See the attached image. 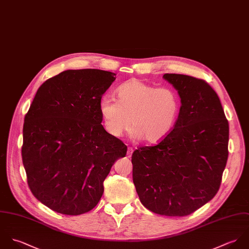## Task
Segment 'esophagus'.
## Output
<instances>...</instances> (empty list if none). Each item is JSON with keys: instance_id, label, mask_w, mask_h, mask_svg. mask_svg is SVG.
Returning <instances> with one entry per match:
<instances>
[{"instance_id": "34e87169", "label": "esophagus", "mask_w": 249, "mask_h": 249, "mask_svg": "<svg viewBox=\"0 0 249 249\" xmlns=\"http://www.w3.org/2000/svg\"><path fill=\"white\" fill-rule=\"evenodd\" d=\"M133 152H134V149L133 148H131V147H128V149H127V156L130 158V157H132V154H133Z\"/></svg>"}]
</instances>
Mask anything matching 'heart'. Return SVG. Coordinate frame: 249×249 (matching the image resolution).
Here are the masks:
<instances>
[{"instance_id":"obj_1","label":"heart","mask_w":249,"mask_h":249,"mask_svg":"<svg viewBox=\"0 0 249 249\" xmlns=\"http://www.w3.org/2000/svg\"><path fill=\"white\" fill-rule=\"evenodd\" d=\"M115 94L116 100L103 97L99 102L104 128L112 138H120L131 126L133 139L157 144L175 127L181 100L173 89L132 79L119 86Z\"/></svg>"}]
</instances>
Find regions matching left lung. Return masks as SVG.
Masks as SVG:
<instances>
[{"instance_id":"obj_1","label":"left lung","mask_w":249,"mask_h":249,"mask_svg":"<svg viewBox=\"0 0 249 249\" xmlns=\"http://www.w3.org/2000/svg\"><path fill=\"white\" fill-rule=\"evenodd\" d=\"M181 99L171 133L132 156L142 205L167 216L188 215L213 198L228 159L229 124L216 92L203 80L164 74Z\"/></svg>"}]
</instances>
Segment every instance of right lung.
I'll return each mask as SVG.
<instances>
[{"label":"right lung","instance_id":"1","mask_svg":"<svg viewBox=\"0 0 249 249\" xmlns=\"http://www.w3.org/2000/svg\"><path fill=\"white\" fill-rule=\"evenodd\" d=\"M115 74L66 70L38 89L25 116L22 159L28 185L51 210L78 215L92 210L111 166L127 146L104 129L103 94Z\"/></svg>","mask_w":249,"mask_h":249}]
</instances>
